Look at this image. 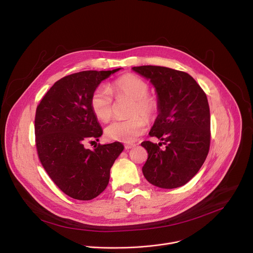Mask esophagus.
Masks as SVG:
<instances>
[{
	"mask_svg": "<svg viewBox=\"0 0 253 253\" xmlns=\"http://www.w3.org/2000/svg\"><path fill=\"white\" fill-rule=\"evenodd\" d=\"M124 147H125V149H130V148L134 147V144L133 143H128V144H125Z\"/></svg>",
	"mask_w": 253,
	"mask_h": 253,
	"instance_id": "obj_1",
	"label": "esophagus"
}]
</instances>
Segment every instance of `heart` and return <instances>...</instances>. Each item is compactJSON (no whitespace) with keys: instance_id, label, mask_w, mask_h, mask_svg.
I'll use <instances>...</instances> for the list:
<instances>
[{"instance_id":"obj_1","label":"heart","mask_w":253,"mask_h":253,"mask_svg":"<svg viewBox=\"0 0 253 253\" xmlns=\"http://www.w3.org/2000/svg\"><path fill=\"white\" fill-rule=\"evenodd\" d=\"M128 98L131 104L128 108V119L118 120L105 129L106 136L111 140L132 142L144 132L146 120H153L159 111L156 97L148 94V84L141 78L126 74L115 80L110 89L98 86L90 97V108L98 120L108 122L113 116V98Z\"/></svg>"}]
</instances>
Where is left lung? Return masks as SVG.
I'll return each instance as SVG.
<instances>
[{
  "label": "left lung",
  "instance_id": "left-lung-1",
  "mask_svg": "<svg viewBox=\"0 0 253 253\" xmlns=\"http://www.w3.org/2000/svg\"><path fill=\"white\" fill-rule=\"evenodd\" d=\"M149 79L158 93L159 115L149 131L166 145H141L148 158L142 167L155 186L172 189L190 181L204 165L211 144V115L206 92L186 72L161 66L133 67Z\"/></svg>",
  "mask_w": 253,
  "mask_h": 253
}]
</instances>
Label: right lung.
Segmentation results:
<instances>
[{
  "mask_svg": "<svg viewBox=\"0 0 253 253\" xmlns=\"http://www.w3.org/2000/svg\"><path fill=\"white\" fill-rule=\"evenodd\" d=\"M121 68L109 71H82L58 80L37 108L36 145L43 169L68 196L90 200L108 186L110 171L122 153L120 142L99 144L93 149L86 142L102 136L90 97L98 84Z\"/></svg>",
  "mask_w": 253,
  "mask_h": 253,
  "instance_id": "1",
  "label": "right lung"
}]
</instances>
